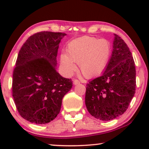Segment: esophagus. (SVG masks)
I'll return each mask as SVG.
<instances>
[{
    "label": "esophagus",
    "mask_w": 149,
    "mask_h": 149,
    "mask_svg": "<svg viewBox=\"0 0 149 149\" xmlns=\"http://www.w3.org/2000/svg\"><path fill=\"white\" fill-rule=\"evenodd\" d=\"M73 83H74V85H77L79 84L80 82H79V81L77 80V79H74V80H73Z\"/></svg>",
    "instance_id": "obj_1"
}]
</instances>
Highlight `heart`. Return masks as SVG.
Instances as JSON below:
<instances>
[{
  "instance_id": "b5f03b06",
  "label": "heart",
  "mask_w": 149,
  "mask_h": 149,
  "mask_svg": "<svg viewBox=\"0 0 149 149\" xmlns=\"http://www.w3.org/2000/svg\"><path fill=\"white\" fill-rule=\"evenodd\" d=\"M111 42L107 38L85 36L69 42L66 54L60 56L61 68L65 74L70 76L76 70L75 63L87 79L102 74L107 68L112 55Z\"/></svg>"
}]
</instances>
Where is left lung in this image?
Here are the masks:
<instances>
[{
    "mask_svg": "<svg viewBox=\"0 0 149 149\" xmlns=\"http://www.w3.org/2000/svg\"><path fill=\"white\" fill-rule=\"evenodd\" d=\"M136 68L132 53L115 34L109 64L100 77L87 83L85 105L93 117L109 121L127 111L136 92Z\"/></svg>",
    "mask_w": 149,
    "mask_h": 149,
    "instance_id": "left-lung-1",
    "label": "left lung"
}]
</instances>
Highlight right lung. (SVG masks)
<instances>
[{"label": "right lung", "instance_id": "obj_1", "mask_svg": "<svg viewBox=\"0 0 149 149\" xmlns=\"http://www.w3.org/2000/svg\"><path fill=\"white\" fill-rule=\"evenodd\" d=\"M62 32H39L28 38L18 54L12 94L22 117L36 124L49 123L60 113L71 79L57 72L56 57Z\"/></svg>", "mask_w": 149, "mask_h": 149}]
</instances>
